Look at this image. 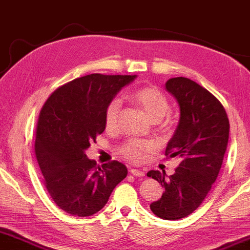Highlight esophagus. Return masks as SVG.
Here are the masks:
<instances>
[{
    "instance_id": "obj_1",
    "label": "esophagus",
    "mask_w": 250,
    "mask_h": 250,
    "mask_svg": "<svg viewBox=\"0 0 250 250\" xmlns=\"http://www.w3.org/2000/svg\"><path fill=\"white\" fill-rule=\"evenodd\" d=\"M130 174L136 176V177H143V176H145V172L142 171V170H138V169H130Z\"/></svg>"
}]
</instances>
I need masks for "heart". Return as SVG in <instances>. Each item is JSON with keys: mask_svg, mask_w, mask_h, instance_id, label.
I'll return each instance as SVG.
<instances>
[{"mask_svg": "<svg viewBox=\"0 0 250 250\" xmlns=\"http://www.w3.org/2000/svg\"><path fill=\"white\" fill-rule=\"evenodd\" d=\"M132 99L141 105L152 121H160L169 109L168 98L156 86H142L132 94ZM121 103L119 99H113L106 105L104 112V123L107 130H114L118 125V119ZM152 148L151 143L130 139L119 146L118 152L123 158L131 162H138L144 158L145 153Z\"/></svg>", "mask_w": 250, "mask_h": 250, "instance_id": "1", "label": "heart"}]
</instances>
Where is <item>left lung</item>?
I'll return each mask as SVG.
<instances>
[{
    "mask_svg": "<svg viewBox=\"0 0 250 250\" xmlns=\"http://www.w3.org/2000/svg\"><path fill=\"white\" fill-rule=\"evenodd\" d=\"M166 89L181 108V119L166 155L178 156L181 164L169 178L159 170L147 172L165 188L162 197L149 208L160 218L176 221L199 208L210 191L228 147L229 123L222 103L197 82L183 76L172 78Z\"/></svg>",
    "mask_w": 250,
    "mask_h": 250,
    "instance_id": "8db88e82",
    "label": "left lung"
}]
</instances>
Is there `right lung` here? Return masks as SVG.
<instances>
[{"label": "right lung", "mask_w": 250, "mask_h": 250, "mask_svg": "<svg viewBox=\"0 0 250 250\" xmlns=\"http://www.w3.org/2000/svg\"><path fill=\"white\" fill-rule=\"evenodd\" d=\"M136 75L89 74L49 96L35 129V156L55 204L73 216H91L128 174L119 161L98 166L84 151L105 130L106 105Z\"/></svg>", "instance_id": "right-lung-1"}]
</instances>
